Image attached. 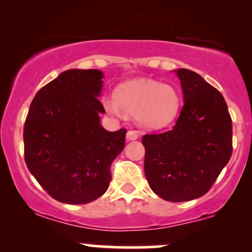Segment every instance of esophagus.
<instances>
[{
  "label": "esophagus",
  "instance_id": "1",
  "mask_svg": "<svg viewBox=\"0 0 252 252\" xmlns=\"http://www.w3.org/2000/svg\"><path fill=\"white\" fill-rule=\"evenodd\" d=\"M138 138H139V134L136 133V131L129 130L128 133H126V140H128V141L136 140V139H138Z\"/></svg>",
  "mask_w": 252,
  "mask_h": 252
}]
</instances>
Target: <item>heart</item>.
Returning <instances> with one entry per match:
<instances>
[{
  "instance_id": "heart-1",
  "label": "heart",
  "mask_w": 252,
  "mask_h": 252,
  "mask_svg": "<svg viewBox=\"0 0 252 252\" xmlns=\"http://www.w3.org/2000/svg\"><path fill=\"white\" fill-rule=\"evenodd\" d=\"M108 113L135 116L140 126L147 129H162L171 126L179 113L182 96L174 86L152 79H134L122 84L114 98H103Z\"/></svg>"
}]
</instances>
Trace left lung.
Returning <instances> with one entry per match:
<instances>
[{"instance_id":"1","label":"left lung","mask_w":252,"mask_h":252,"mask_svg":"<svg viewBox=\"0 0 252 252\" xmlns=\"http://www.w3.org/2000/svg\"><path fill=\"white\" fill-rule=\"evenodd\" d=\"M184 106L164 133L142 136L144 171L152 191L172 202L205 195L232 156V118L222 94L192 70H174Z\"/></svg>"}]
</instances>
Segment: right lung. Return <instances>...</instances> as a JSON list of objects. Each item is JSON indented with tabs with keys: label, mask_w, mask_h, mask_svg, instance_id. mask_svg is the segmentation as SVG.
<instances>
[{
	"label": "right lung",
	"mask_w": 252,
	"mask_h": 252,
	"mask_svg": "<svg viewBox=\"0 0 252 252\" xmlns=\"http://www.w3.org/2000/svg\"><path fill=\"white\" fill-rule=\"evenodd\" d=\"M103 73L69 69L40 89L24 126V157L30 173L51 197L83 205L102 196L111 164L123 151L126 129L108 131L98 96Z\"/></svg>",
	"instance_id": "right-lung-1"
}]
</instances>
